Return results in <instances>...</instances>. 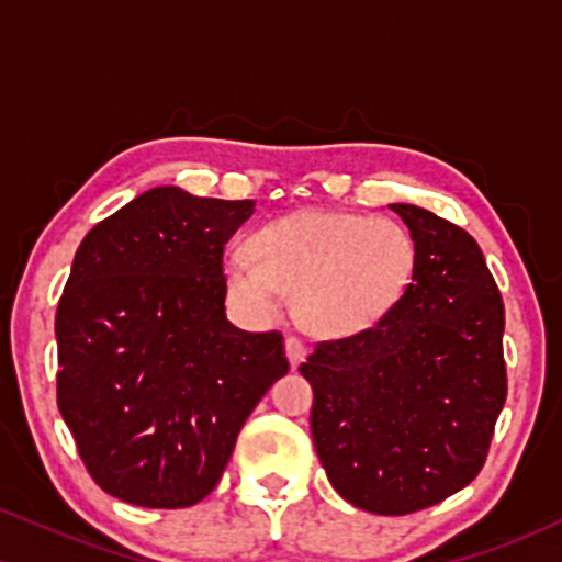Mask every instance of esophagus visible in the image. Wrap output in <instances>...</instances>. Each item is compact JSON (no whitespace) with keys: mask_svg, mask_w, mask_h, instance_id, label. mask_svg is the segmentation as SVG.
Returning a JSON list of instances; mask_svg holds the SVG:
<instances>
[{"mask_svg":"<svg viewBox=\"0 0 562 562\" xmlns=\"http://www.w3.org/2000/svg\"><path fill=\"white\" fill-rule=\"evenodd\" d=\"M285 351H288V359H290V364L293 367H299L303 359H306V353H308V348H306V344H303L301 338H295V335H290V338L285 340Z\"/></svg>","mask_w":562,"mask_h":562,"instance_id":"1","label":"esophagus"}]
</instances>
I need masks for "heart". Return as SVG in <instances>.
<instances>
[{"instance_id": "b5f03b06", "label": "heart", "mask_w": 562, "mask_h": 562, "mask_svg": "<svg viewBox=\"0 0 562 562\" xmlns=\"http://www.w3.org/2000/svg\"><path fill=\"white\" fill-rule=\"evenodd\" d=\"M245 250L224 256L232 301L274 314L282 293L308 333L346 338L375 327L415 280L417 243L396 218L303 211L263 224Z\"/></svg>"}]
</instances>
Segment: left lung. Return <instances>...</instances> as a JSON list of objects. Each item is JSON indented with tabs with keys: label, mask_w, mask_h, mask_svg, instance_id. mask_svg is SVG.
Here are the masks:
<instances>
[{
	"label": "left lung",
	"mask_w": 562,
	"mask_h": 562,
	"mask_svg": "<svg viewBox=\"0 0 562 562\" xmlns=\"http://www.w3.org/2000/svg\"><path fill=\"white\" fill-rule=\"evenodd\" d=\"M417 243L415 280L370 330L319 340L301 364L333 488L367 513L409 515L465 488L507 398L505 303L479 243L391 205Z\"/></svg>",
	"instance_id": "left-lung-1"
}]
</instances>
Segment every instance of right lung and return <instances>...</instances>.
Listing matches in <instances>:
<instances>
[{
    "mask_svg": "<svg viewBox=\"0 0 562 562\" xmlns=\"http://www.w3.org/2000/svg\"><path fill=\"white\" fill-rule=\"evenodd\" d=\"M254 209L156 187L76 250L55 314L57 406L115 499L173 509L209 496L290 370L282 333L237 330L224 314V248Z\"/></svg>",
    "mask_w": 562,
    "mask_h": 562,
    "instance_id": "add662e5",
    "label": "right lung"
}]
</instances>
